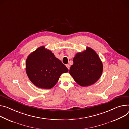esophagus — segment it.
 <instances>
[{"instance_id": "34e87169", "label": "esophagus", "mask_w": 129, "mask_h": 129, "mask_svg": "<svg viewBox=\"0 0 129 129\" xmlns=\"http://www.w3.org/2000/svg\"><path fill=\"white\" fill-rule=\"evenodd\" d=\"M66 67H67V68H68V70H69V68H70V66H69V65L67 64V65H66Z\"/></svg>"}]
</instances>
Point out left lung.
I'll return each mask as SVG.
<instances>
[{
    "mask_svg": "<svg viewBox=\"0 0 129 129\" xmlns=\"http://www.w3.org/2000/svg\"><path fill=\"white\" fill-rule=\"evenodd\" d=\"M73 61L69 73L80 86H90L96 83L101 76L102 63L92 49L86 47V50L77 53Z\"/></svg>",
    "mask_w": 129,
    "mask_h": 129,
    "instance_id": "8db88e82",
    "label": "left lung"
}]
</instances>
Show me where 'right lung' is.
Wrapping results in <instances>:
<instances>
[{
	"instance_id": "add662e5",
	"label": "right lung",
	"mask_w": 129,
	"mask_h": 129,
	"mask_svg": "<svg viewBox=\"0 0 129 129\" xmlns=\"http://www.w3.org/2000/svg\"><path fill=\"white\" fill-rule=\"evenodd\" d=\"M26 71L31 82L37 87L50 89L68 68L49 50L41 46L30 53L26 60Z\"/></svg>"
}]
</instances>
